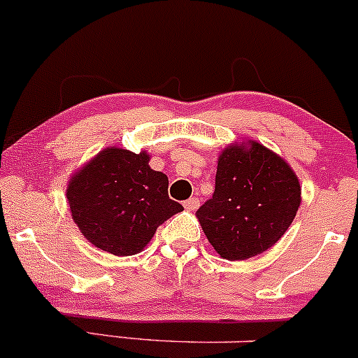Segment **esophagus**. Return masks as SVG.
I'll return each mask as SVG.
<instances>
[{
	"mask_svg": "<svg viewBox=\"0 0 358 358\" xmlns=\"http://www.w3.org/2000/svg\"><path fill=\"white\" fill-rule=\"evenodd\" d=\"M184 206H186V210L194 211L199 206V199L198 198H189L187 201H184Z\"/></svg>",
	"mask_w": 358,
	"mask_h": 358,
	"instance_id": "34e87169",
	"label": "esophagus"
}]
</instances>
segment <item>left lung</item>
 Here are the masks:
<instances>
[{
    "label": "left lung",
    "mask_w": 358,
    "mask_h": 358,
    "mask_svg": "<svg viewBox=\"0 0 358 358\" xmlns=\"http://www.w3.org/2000/svg\"><path fill=\"white\" fill-rule=\"evenodd\" d=\"M301 206V184L285 160L259 143L227 147L218 159L213 196L196 211L224 259L261 255L282 239Z\"/></svg>",
    "instance_id": "obj_1"
}]
</instances>
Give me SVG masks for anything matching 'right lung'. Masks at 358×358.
I'll return each instance as SVG.
<instances>
[{"instance_id":"right-lung-1","label":"right lung","mask_w":358,"mask_h":358,"mask_svg":"<svg viewBox=\"0 0 358 358\" xmlns=\"http://www.w3.org/2000/svg\"><path fill=\"white\" fill-rule=\"evenodd\" d=\"M145 152L106 148L73 176L66 196L82 234L102 251L131 256L184 210L169 198V179L150 169Z\"/></svg>"}]
</instances>
